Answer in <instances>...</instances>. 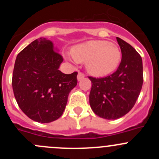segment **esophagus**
<instances>
[{"label":"esophagus","instance_id":"1","mask_svg":"<svg viewBox=\"0 0 159 159\" xmlns=\"http://www.w3.org/2000/svg\"><path fill=\"white\" fill-rule=\"evenodd\" d=\"M84 76H85V75H84V73H82V72H79V73L78 74V81H81L82 78H84Z\"/></svg>","mask_w":159,"mask_h":159}]
</instances>
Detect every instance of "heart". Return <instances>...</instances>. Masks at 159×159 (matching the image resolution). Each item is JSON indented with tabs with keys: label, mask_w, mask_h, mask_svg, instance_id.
Segmentation results:
<instances>
[{
	"label": "heart",
	"mask_w": 159,
	"mask_h": 159,
	"mask_svg": "<svg viewBox=\"0 0 159 159\" xmlns=\"http://www.w3.org/2000/svg\"><path fill=\"white\" fill-rule=\"evenodd\" d=\"M71 56L78 62H86L88 71L95 76H104L113 71L121 61V51L107 41H91L75 46Z\"/></svg>",
	"instance_id": "obj_1"
}]
</instances>
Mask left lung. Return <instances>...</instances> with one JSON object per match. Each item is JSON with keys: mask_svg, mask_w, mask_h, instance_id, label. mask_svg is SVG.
I'll use <instances>...</instances> for the list:
<instances>
[{"mask_svg": "<svg viewBox=\"0 0 159 159\" xmlns=\"http://www.w3.org/2000/svg\"><path fill=\"white\" fill-rule=\"evenodd\" d=\"M116 39L121 51L117 70L104 78L89 76L91 109L98 116L108 120L124 116L134 107L143 84L141 55L129 43L119 38Z\"/></svg>", "mask_w": 159, "mask_h": 159, "instance_id": "obj_1", "label": "left lung"}]
</instances>
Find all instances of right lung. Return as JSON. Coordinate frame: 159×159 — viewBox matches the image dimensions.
Here are the masks:
<instances>
[{
    "label": "right lung",
    "instance_id": "1",
    "mask_svg": "<svg viewBox=\"0 0 159 159\" xmlns=\"http://www.w3.org/2000/svg\"><path fill=\"white\" fill-rule=\"evenodd\" d=\"M63 60L53 43L41 38L17 54L13 91L18 106L30 119L48 123L63 114L68 94L78 83V72L66 75L58 70Z\"/></svg>",
    "mask_w": 159,
    "mask_h": 159
}]
</instances>
